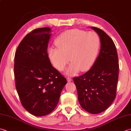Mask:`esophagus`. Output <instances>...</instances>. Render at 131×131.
<instances>
[{
	"instance_id": "obj_1",
	"label": "esophagus",
	"mask_w": 131,
	"mask_h": 131,
	"mask_svg": "<svg viewBox=\"0 0 131 131\" xmlns=\"http://www.w3.org/2000/svg\"><path fill=\"white\" fill-rule=\"evenodd\" d=\"M67 81H68V82H70L72 81V78H71V77H68L67 78Z\"/></svg>"
}]
</instances>
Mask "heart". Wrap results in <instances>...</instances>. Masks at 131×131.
<instances>
[{
    "label": "heart",
    "mask_w": 131,
    "mask_h": 131,
    "mask_svg": "<svg viewBox=\"0 0 131 131\" xmlns=\"http://www.w3.org/2000/svg\"><path fill=\"white\" fill-rule=\"evenodd\" d=\"M58 48L50 47L49 56L53 65L62 71L68 63V75H74L81 69L85 71L95 61L100 47V38L95 32L74 29L68 30L59 36L56 41ZM69 58H68V57Z\"/></svg>",
    "instance_id": "1"
}]
</instances>
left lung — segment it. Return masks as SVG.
<instances>
[{
  "mask_svg": "<svg viewBox=\"0 0 131 131\" xmlns=\"http://www.w3.org/2000/svg\"><path fill=\"white\" fill-rule=\"evenodd\" d=\"M99 35L101 49L94 65L83 75L73 78L81 106L90 114L105 111L116 97L119 64L116 47L103 30L90 27Z\"/></svg>",
  "mask_w": 131,
  "mask_h": 131,
  "instance_id": "obj_1",
  "label": "left lung"
}]
</instances>
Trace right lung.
Returning a JSON list of instances; mask_svg holds the SVG:
<instances>
[{
    "instance_id": "obj_1",
    "label": "right lung",
    "mask_w": 131,
    "mask_h": 131,
    "mask_svg": "<svg viewBox=\"0 0 131 131\" xmlns=\"http://www.w3.org/2000/svg\"><path fill=\"white\" fill-rule=\"evenodd\" d=\"M51 32L48 27L32 30L22 40L15 56L17 92L24 108L36 116H45L54 110L67 83L48 57Z\"/></svg>"
}]
</instances>
